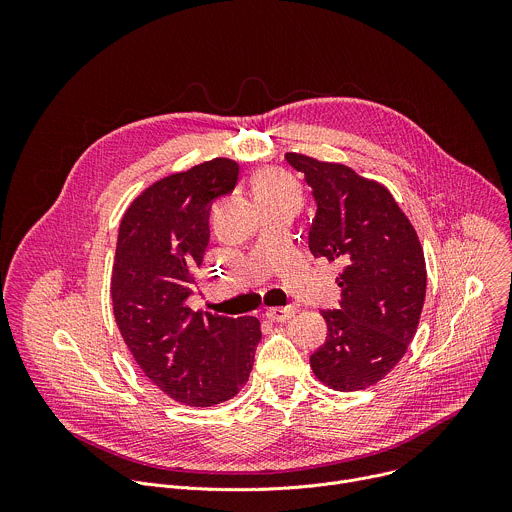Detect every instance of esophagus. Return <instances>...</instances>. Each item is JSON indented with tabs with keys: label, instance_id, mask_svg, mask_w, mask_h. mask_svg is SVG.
Returning a JSON list of instances; mask_svg holds the SVG:
<instances>
[{
	"label": "esophagus",
	"instance_id": "obj_1",
	"mask_svg": "<svg viewBox=\"0 0 512 512\" xmlns=\"http://www.w3.org/2000/svg\"><path fill=\"white\" fill-rule=\"evenodd\" d=\"M294 316H296V308H291V306H287V308H269L265 312V318L271 320V322H287Z\"/></svg>",
	"mask_w": 512,
	"mask_h": 512
}]
</instances>
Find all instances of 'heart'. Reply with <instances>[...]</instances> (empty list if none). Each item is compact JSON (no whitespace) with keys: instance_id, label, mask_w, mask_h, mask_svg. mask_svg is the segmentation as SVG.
I'll return each instance as SVG.
<instances>
[{"instance_id":"obj_1","label":"heart","mask_w":512,"mask_h":512,"mask_svg":"<svg viewBox=\"0 0 512 512\" xmlns=\"http://www.w3.org/2000/svg\"><path fill=\"white\" fill-rule=\"evenodd\" d=\"M253 196L257 202L271 198H300L296 182L285 172L261 170L253 180Z\"/></svg>"}]
</instances>
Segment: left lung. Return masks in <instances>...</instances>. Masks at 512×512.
<instances>
[{
    "label": "left lung",
    "instance_id": "1",
    "mask_svg": "<svg viewBox=\"0 0 512 512\" xmlns=\"http://www.w3.org/2000/svg\"><path fill=\"white\" fill-rule=\"evenodd\" d=\"M285 160L306 176L318 202L312 255L344 265L340 310L322 314L328 338L310 367L334 391L367 389L397 367L417 332L427 285L421 243L377 180L304 154L289 152Z\"/></svg>",
    "mask_w": 512,
    "mask_h": 512
}]
</instances>
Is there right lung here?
I'll use <instances>...</instances> for the list:
<instances>
[{"instance_id":"1","label":"right lung","mask_w":512,"mask_h":512,"mask_svg":"<svg viewBox=\"0 0 512 512\" xmlns=\"http://www.w3.org/2000/svg\"><path fill=\"white\" fill-rule=\"evenodd\" d=\"M239 164L214 158L160 178L127 206L117 235L111 302L119 332L170 399L212 407L249 381L261 340L255 316L194 312V269L208 245L210 202L235 188Z\"/></svg>"}]
</instances>
